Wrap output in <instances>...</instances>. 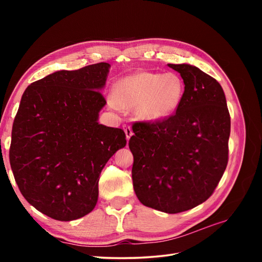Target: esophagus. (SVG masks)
<instances>
[{
    "instance_id": "1",
    "label": "esophagus",
    "mask_w": 262,
    "mask_h": 262,
    "mask_svg": "<svg viewBox=\"0 0 262 262\" xmlns=\"http://www.w3.org/2000/svg\"><path fill=\"white\" fill-rule=\"evenodd\" d=\"M123 130L125 132V136H126V140H130V138L133 136V131L131 129V126L128 124H124L123 125Z\"/></svg>"
}]
</instances>
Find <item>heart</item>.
<instances>
[{"label":"heart","instance_id":"1","mask_svg":"<svg viewBox=\"0 0 262 262\" xmlns=\"http://www.w3.org/2000/svg\"><path fill=\"white\" fill-rule=\"evenodd\" d=\"M184 95L185 83L178 74L141 71L121 78L108 101L114 108H134L144 120L158 121L176 112Z\"/></svg>","mask_w":262,"mask_h":262}]
</instances>
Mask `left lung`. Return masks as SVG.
<instances>
[{"mask_svg":"<svg viewBox=\"0 0 262 262\" xmlns=\"http://www.w3.org/2000/svg\"><path fill=\"white\" fill-rule=\"evenodd\" d=\"M180 73L179 108L154 122L138 121L129 141L133 188L142 204L175 214L207 201L228 162L231 117L220 83L190 64H168Z\"/></svg>","mask_w":262,"mask_h":262,"instance_id":"obj_1","label":"left lung"}]
</instances>
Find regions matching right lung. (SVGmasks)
<instances>
[{
    "label": "right lung",
    "mask_w": 262,
    "mask_h": 262,
    "mask_svg": "<svg viewBox=\"0 0 262 262\" xmlns=\"http://www.w3.org/2000/svg\"><path fill=\"white\" fill-rule=\"evenodd\" d=\"M110 66L58 71L31 83L15 116L10 163L24 198L51 219L73 221L93 211L99 175L125 133L99 124V92Z\"/></svg>",
    "instance_id": "obj_1"
}]
</instances>
